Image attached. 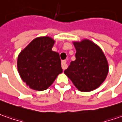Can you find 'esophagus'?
<instances>
[{
  "label": "esophagus",
  "mask_w": 122,
  "mask_h": 122,
  "mask_svg": "<svg viewBox=\"0 0 122 122\" xmlns=\"http://www.w3.org/2000/svg\"><path fill=\"white\" fill-rule=\"evenodd\" d=\"M67 61L66 60H63V61H62L61 62V67L63 68V69H67Z\"/></svg>",
  "instance_id": "obj_1"
}]
</instances>
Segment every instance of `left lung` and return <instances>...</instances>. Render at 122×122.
I'll return each instance as SVG.
<instances>
[{
	"mask_svg": "<svg viewBox=\"0 0 122 122\" xmlns=\"http://www.w3.org/2000/svg\"><path fill=\"white\" fill-rule=\"evenodd\" d=\"M75 61L64 71L81 92H91L104 81L108 73V63L102 49L89 40L73 43Z\"/></svg>",
	"mask_w": 122,
	"mask_h": 122,
	"instance_id": "8db88e82",
	"label": "left lung"
}]
</instances>
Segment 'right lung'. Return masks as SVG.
<instances>
[{
    "label": "right lung",
    "mask_w": 122,
    "mask_h": 122,
    "mask_svg": "<svg viewBox=\"0 0 122 122\" xmlns=\"http://www.w3.org/2000/svg\"><path fill=\"white\" fill-rule=\"evenodd\" d=\"M55 41L49 37L33 40L18 57L19 75L30 88L43 91L63 72L59 54L51 50Z\"/></svg>",
    "instance_id": "1"
}]
</instances>
